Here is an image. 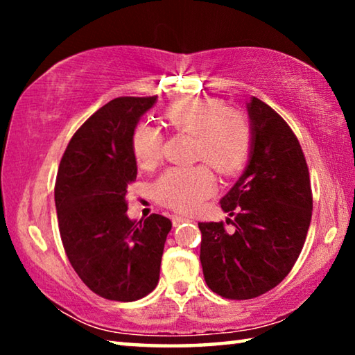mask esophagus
Segmentation results:
<instances>
[{
  "instance_id": "esophagus-1",
  "label": "esophagus",
  "mask_w": 355,
  "mask_h": 355,
  "mask_svg": "<svg viewBox=\"0 0 355 355\" xmlns=\"http://www.w3.org/2000/svg\"><path fill=\"white\" fill-rule=\"evenodd\" d=\"M188 220H189V218H186V216H173L172 218V222L175 227L182 224V222H188Z\"/></svg>"
}]
</instances>
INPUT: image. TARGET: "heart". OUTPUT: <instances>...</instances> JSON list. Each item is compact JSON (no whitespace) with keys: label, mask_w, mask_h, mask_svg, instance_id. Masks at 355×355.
<instances>
[{"label":"heart","mask_w":355,"mask_h":355,"mask_svg":"<svg viewBox=\"0 0 355 355\" xmlns=\"http://www.w3.org/2000/svg\"><path fill=\"white\" fill-rule=\"evenodd\" d=\"M166 122L180 133L194 136L196 159L207 161L220 173H233L250 153L252 127L244 112L219 100H184L171 106ZM163 136L148 123H139L131 136V148L142 167L161 158ZM216 189V178L207 164L171 167L155 183L159 202L178 211H192Z\"/></svg>","instance_id":"1"}]
</instances>
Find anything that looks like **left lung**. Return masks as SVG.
<instances>
[{"label": "left lung", "instance_id": "obj_1", "mask_svg": "<svg viewBox=\"0 0 355 355\" xmlns=\"http://www.w3.org/2000/svg\"><path fill=\"white\" fill-rule=\"evenodd\" d=\"M252 127L249 163L220 199L235 216L199 222L200 263L208 288L225 299H252L277 286L291 271L311 220L313 197L296 135L264 101L248 103Z\"/></svg>", "mask_w": 355, "mask_h": 355}]
</instances>
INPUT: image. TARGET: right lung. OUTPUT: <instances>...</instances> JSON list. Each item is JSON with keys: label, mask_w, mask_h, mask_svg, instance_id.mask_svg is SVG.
Returning a JSON list of instances; mask_svg holds the SVG:
<instances>
[{"label": "right lung", "mask_w": 355, "mask_h": 355, "mask_svg": "<svg viewBox=\"0 0 355 355\" xmlns=\"http://www.w3.org/2000/svg\"><path fill=\"white\" fill-rule=\"evenodd\" d=\"M155 97H119L92 114L59 164L55 202L69 261L98 296L131 302L155 290L172 222L127 216V188L137 175L131 136Z\"/></svg>", "instance_id": "right-lung-1"}]
</instances>
